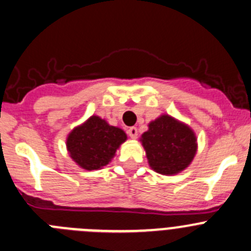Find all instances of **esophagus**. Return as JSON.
<instances>
[{"label":"esophagus","instance_id":"34e87169","mask_svg":"<svg viewBox=\"0 0 251 251\" xmlns=\"http://www.w3.org/2000/svg\"><path fill=\"white\" fill-rule=\"evenodd\" d=\"M128 135H129V137L132 138V139H137V137H138L137 128H135V127H130L129 129H128Z\"/></svg>","mask_w":251,"mask_h":251}]
</instances>
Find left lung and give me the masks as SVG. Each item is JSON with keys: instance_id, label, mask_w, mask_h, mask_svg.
<instances>
[{"instance_id": "left-lung-1", "label": "left lung", "mask_w": 251, "mask_h": 251, "mask_svg": "<svg viewBox=\"0 0 251 251\" xmlns=\"http://www.w3.org/2000/svg\"><path fill=\"white\" fill-rule=\"evenodd\" d=\"M140 143L149 166L161 175H176L188 168L199 148L192 128L169 114L150 122Z\"/></svg>"}]
</instances>
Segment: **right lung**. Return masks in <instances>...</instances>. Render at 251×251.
<instances>
[{"label":"right lung","instance_id":"obj_1","mask_svg":"<svg viewBox=\"0 0 251 251\" xmlns=\"http://www.w3.org/2000/svg\"><path fill=\"white\" fill-rule=\"evenodd\" d=\"M126 140L127 134L123 129L94 114L69 133L66 149L81 169L100 170L111 163Z\"/></svg>","mask_w":251,"mask_h":251}]
</instances>
